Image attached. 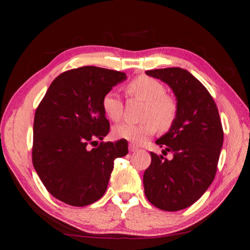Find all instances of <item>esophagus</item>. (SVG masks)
I'll use <instances>...</instances> for the list:
<instances>
[{
  "mask_svg": "<svg viewBox=\"0 0 250 250\" xmlns=\"http://www.w3.org/2000/svg\"><path fill=\"white\" fill-rule=\"evenodd\" d=\"M129 151L130 152H135V151H138V147L133 146V145H129Z\"/></svg>",
  "mask_w": 250,
  "mask_h": 250,
  "instance_id": "1",
  "label": "esophagus"
}]
</instances>
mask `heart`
Instances as JSON below:
<instances>
[{
	"mask_svg": "<svg viewBox=\"0 0 250 250\" xmlns=\"http://www.w3.org/2000/svg\"><path fill=\"white\" fill-rule=\"evenodd\" d=\"M131 96L145 101L140 124H121L113 128V135L134 145H141L155 132L167 131L174 125L177 117V103L172 96L166 94L162 83L147 76H139L126 86ZM104 115L113 122H118L124 113V104L116 91L109 90L101 99Z\"/></svg>",
	"mask_w": 250,
	"mask_h": 250,
	"instance_id": "heart-1",
	"label": "heart"
}]
</instances>
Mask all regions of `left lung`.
<instances>
[{
    "mask_svg": "<svg viewBox=\"0 0 250 250\" xmlns=\"http://www.w3.org/2000/svg\"><path fill=\"white\" fill-rule=\"evenodd\" d=\"M167 83L177 100V117L155 141L162 153L151 152V164L143 174L146 196L160 209L175 211L194 204L213 182L224 140L216 104L200 80L180 67L146 70Z\"/></svg>",
    "mask_w": 250,
    "mask_h": 250,
    "instance_id": "obj_1",
    "label": "left lung"
}]
</instances>
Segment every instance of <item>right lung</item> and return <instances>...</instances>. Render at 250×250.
I'll list each match as a JSON object with an SVG mask.
<instances>
[{
	"instance_id": "right-lung-1",
	"label": "right lung",
	"mask_w": 250,
	"mask_h": 250,
	"mask_svg": "<svg viewBox=\"0 0 250 250\" xmlns=\"http://www.w3.org/2000/svg\"><path fill=\"white\" fill-rule=\"evenodd\" d=\"M126 78L95 66L67 70L54 79L35 111L33 166L46 189L71 206L92 204L107 189L113 161L128 142H100L110 125L101 99Z\"/></svg>"
}]
</instances>
